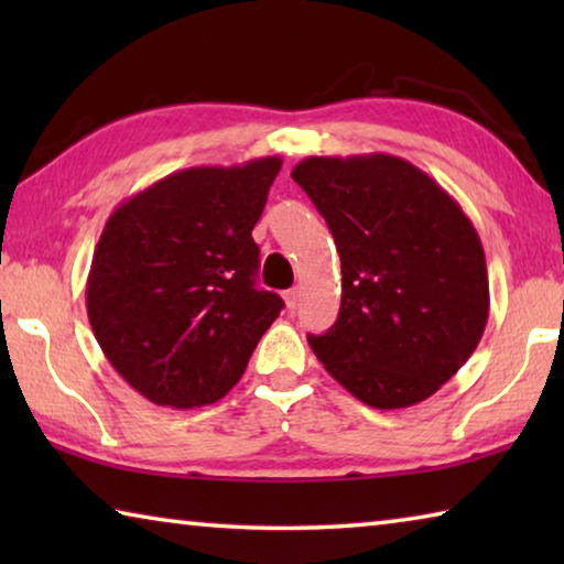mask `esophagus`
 Listing matches in <instances>:
<instances>
[{
	"label": "esophagus",
	"instance_id": "34e87169",
	"mask_svg": "<svg viewBox=\"0 0 564 564\" xmlns=\"http://www.w3.org/2000/svg\"><path fill=\"white\" fill-rule=\"evenodd\" d=\"M301 289H291V291H285L283 293V301H285V308L289 311H295L299 308V303H301Z\"/></svg>",
	"mask_w": 564,
	"mask_h": 564
}]
</instances>
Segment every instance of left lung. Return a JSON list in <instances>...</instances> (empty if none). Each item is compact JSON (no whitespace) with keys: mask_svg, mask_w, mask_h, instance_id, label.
I'll list each match as a JSON object with an SVG mask.
<instances>
[{"mask_svg":"<svg viewBox=\"0 0 564 564\" xmlns=\"http://www.w3.org/2000/svg\"><path fill=\"white\" fill-rule=\"evenodd\" d=\"M291 176L326 218L340 256V313L308 343L360 403L415 405L441 390L482 338L485 251L460 204L390 154L308 156Z\"/></svg>","mask_w":564,"mask_h":564,"instance_id":"left-lung-1","label":"left lung"}]
</instances>
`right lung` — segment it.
Wrapping results in <instances>:
<instances>
[{"mask_svg": "<svg viewBox=\"0 0 564 564\" xmlns=\"http://www.w3.org/2000/svg\"><path fill=\"white\" fill-rule=\"evenodd\" d=\"M281 156L194 166L113 208L94 248L87 313L113 370L154 405L221 400L283 308L253 285Z\"/></svg>", "mask_w": 564, "mask_h": 564, "instance_id": "add662e5", "label": "right lung"}]
</instances>
